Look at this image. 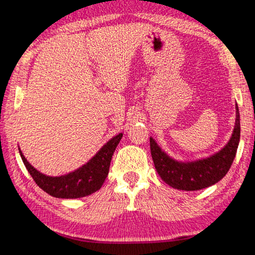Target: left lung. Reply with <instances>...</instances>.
I'll use <instances>...</instances> for the list:
<instances>
[{
	"label": "left lung",
	"mask_w": 255,
	"mask_h": 255,
	"mask_svg": "<svg viewBox=\"0 0 255 255\" xmlns=\"http://www.w3.org/2000/svg\"><path fill=\"white\" fill-rule=\"evenodd\" d=\"M236 109L235 126L230 140L217 153L196 161H178L159 147L156 140L149 137L150 154L158 175L170 187L197 191L214 185L226 175L236 155L241 137L239 107Z\"/></svg>",
	"instance_id": "8db88e82"
}]
</instances>
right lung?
<instances>
[{
  "label": "right lung",
  "instance_id": "add662e5",
  "mask_svg": "<svg viewBox=\"0 0 255 255\" xmlns=\"http://www.w3.org/2000/svg\"><path fill=\"white\" fill-rule=\"evenodd\" d=\"M123 135L124 133L120 132L117 136L112 137L110 140H108L84 165L70 172V173L59 176H49L41 173L27 161L20 147L19 153L24 163V166L27 167L34 182L45 192L55 198L76 199V198L91 195L102 187L108 173H109L112 155H114L115 149Z\"/></svg>",
  "mask_w": 255,
  "mask_h": 255
}]
</instances>
